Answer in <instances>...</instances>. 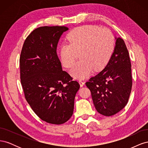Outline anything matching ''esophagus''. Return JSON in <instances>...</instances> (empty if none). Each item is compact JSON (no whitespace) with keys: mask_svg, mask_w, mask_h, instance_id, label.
<instances>
[{"mask_svg":"<svg viewBox=\"0 0 148 148\" xmlns=\"http://www.w3.org/2000/svg\"><path fill=\"white\" fill-rule=\"evenodd\" d=\"M79 83L80 86H81V87L83 86L84 85V82L83 81H82V80H79Z\"/></svg>","mask_w":148,"mask_h":148,"instance_id":"obj_1","label":"esophagus"}]
</instances>
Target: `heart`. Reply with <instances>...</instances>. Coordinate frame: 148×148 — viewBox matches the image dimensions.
<instances>
[{"instance_id": "b5f03b06", "label": "heart", "mask_w": 148, "mask_h": 148, "mask_svg": "<svg viewBox=\"0 0 148 148\" xmlns=\"http://www.w3.org/2000/svg\"><path fill=\"white\" fill-rule=\"evenodd\" d=\"M67 41L69 43L63 44L60 49L61 63L65 68H70L79 53L81 60L70 70L71 75L77 79L86 78L92 69L99 71L104 69L115 46L113 33L109 29L95 25L73 29L67 36Z\"/></svg>"}]
</instances>
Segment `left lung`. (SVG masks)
I'll return each instance as SVG.
<instances>
[{
    "label": "left lung",
    "instance_id": "left-lung-1",
    "mask_svg": "<svg viewBox=\"0 0 148 148\" xmlns=\"http://www.w3.org/2000/svg\"><path fill=\"white\" fill-rule=\"evenodd\" d=\"M95 108L99 114L112 116L127 105L132 87L131 62L123 40H116L108 64L86 82Z\"/></svg>",
    "mask_w": 148,
    "mask_h": 148
}]
</instances>
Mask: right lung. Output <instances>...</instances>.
Returning a JSON list of instances; mask_svg holds the SVG:
<instances>
[{"mask_svg":"<svg viewBox=\"0 0 148 148\" xmlns=\"http://www.w3.org/2000/svg\"><path fill=\"white\" fill-rule=\"evenodd\" d=\"M64 26H41L26 38L20 57V80L31 109L45 122L60 125L72 116L80 85L65 71L57 55Z\"/></svg>","mask_w":148,"mask_h":148,"instance_id":"right-lung-1","label":"right lung"}]
</instances>
